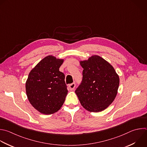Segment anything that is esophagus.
<instances>
[{
  "label": "esophagus",
  "mask_w": 147,
  "mask_h": 147,
  "mask_svg": "<svg viewBox=\"0 0 147 147\" xmlns=\"http://www.w3.org/2000/svg\"><path fill=\"white\" fill-rule=\"evenodd\" d=\"M69 87L70 90H73L75 88V87H76V84L74 82H73V83L70 84L69 85Z\"/></svg>",
  "instance_id": "obj_1"
}]
</instances>
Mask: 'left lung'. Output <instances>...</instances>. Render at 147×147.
<instances>
[{
    "mask_svg": "<svg viewBox=\"0 0 147 147\" xmlns=\"http://www.w3.org/2000/svg\"><path fill=\"white\" fill-rule=\"evenodd\" d=\"M82 79L75 92L84 109L100 112L110 105L117 94L119 78L114 67L99 56L81 61Z\"/></svg>",
    "mask_w": 147,
    "mask_h": 147,
    "instance_id": "left-lung-1",
    "label": "left lung"
}]
</instances>
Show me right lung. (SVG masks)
<instances>
[{"label": "right lung", "mask_w": 147, "mask_h": 147, "mask_svg": "<svg viewBox=\"0 0 147 147\" xmlns=\"http://www.w3.org/2000/svg\"><path fill=\"white\" fill-rule=\"evenodd\" d=\"M63 59L49 55L29 73L26 82L28 99L40 113L49 115L57 112L63 105L68 90L65 74L59 71Z\"/></svg>", "instance_id": "right-lung-1"}]
</instances>
